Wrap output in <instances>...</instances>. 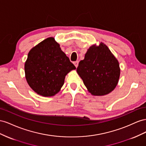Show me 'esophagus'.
I'll use <instances>...</instances> for the list:
<instances>
[{
    "label": "esophagus",
    "mask_w": 146,
    "mask_h": 146,
    "mask_svg": "<svg viewBox=\"0 0 146 146\" xmlns=\"http://www.w3.org/2000/svg\"><path fill=\"white\" fill-rule=\"evenodd\" d=\"M78 64H79V62H78V61H75V62H74V65H75V66H76V68L78 67Z\"/></svg>",
    "instance_id": "1"
}]
</instances>
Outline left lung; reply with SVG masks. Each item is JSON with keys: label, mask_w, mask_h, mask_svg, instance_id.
<instances>
[{"label": "left lung", "mask_w": 146, "mask_h": 146, "mask_svg": "<svg viewBox=\"0 0 146 146\" xmlns=\"http://www.w3.org/2000/svg\"><path fill=\"white\" fill-rule=\"evenodd\" d=\"M76 71L89 92L96 96L108 94L115 89L120 72L117 60L102 43L89 48Z\"/></svg>", "instance_id": "8db88e82"}]
</instances>
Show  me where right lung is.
<instances>
[{"mask_svg": "<svg viewBox=\"0 0 146 146\" xmlns=\"http://www.w3.org/2000/svg\"><path fill=\"white\" fill-rule=\"evenodd\" d=\"M24 69L29 86L40 95L51 97L59 92L66 74L76 67L50 37L29 51Z\"/></svg>", "mask_w": 146, "mask_h": 146, "instance_id": "obj_1", "label": "right lung"}]
</instances>
